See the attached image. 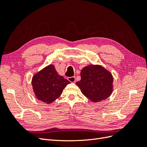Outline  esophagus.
I'll return each mask as SVG.
<instances>
[{
	"mask_svg": "<svg viewBox=\"0 0 147 147\" xmlns=\"http://www.w3.org/2000/svg\"><path fill=\"white\" fill-rule=\"evenodd\" d=\"M68 80L70 81V82L74 83L75 82V77H68Z\"/></svg>",
	"mask_w": 147,
	"mask_h": 147,
	"instance_id": "34e87169",
	"label": "esophagus"
}]
</instances>
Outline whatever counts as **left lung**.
<instances>
[{"label": "left lung", "instance_id": "8db88e82", "mask_svg": "<svg viewBox=\"0 0 147 147\" xmlns=\"http://www.w3.org/2000/svg\"><path fill=\"white\" fill-rule=\"evenodd\" d=\"M80 81L76 83L83 94L94 102L105 100L113 91L112 74L98 65L86 66L81 71Z\"/></svg>", "mask_w": 147, "mask_h": 147}]
</instances>
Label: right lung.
<instances>
[{"label": "right lung", "instance_id": "add662e5", "mask_svg": "<svg viewBox=\"0 0 147 147\" xmlns=\"http://www.w3.org/2000/svg\"><path fill=\"white\" fill-rule=\"evenodd\" d=\"M70 82L57 74L51 64L35 74L32 85L37 98L47 104H51L61 96L64 88Z\"/></svg>", "mask_w": 147, "mask_h": 147}]
</instances>
